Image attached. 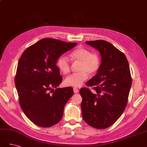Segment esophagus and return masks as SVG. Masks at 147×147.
I'll return each mask as SVG.
<instances>
[{
	"instance_id": "obj_1",
	"label": "esophagus",
	"mask_w": 147,
	"mask_h": 147,
	"mask_svg": "<svg viewBox=\"0 0 147 147\" xmlns=\"http://www.w3.org/2000/svg\"><path fill=\"white\" fill-rule=\"evenodd\" d=\"M74 91L75 93H78L79 92V90L77 88L75 87V88H74Z\"/></svg>"
}]
</instances>
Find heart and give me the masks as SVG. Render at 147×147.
<instances>
[{
	"instance_id": "heart-1",
	"label": "heart",
	"mask_w": 147,
	"mask_h": 147,
	"mask_svg": "<svg viewBox=\"0 0 147 147\" xmlns=\"http://www.w3.org/2000/svg\"><path fill=\"white\" fill-rule=\"evenodd\" d=\"M70 57L75 62H80L78 72L69 75L65 80L66 85L78 87L88 78L89 74L94 75L99 70L100 65L99 55L95 52H91L85 48H78L71 53ZM57 66L64 75L68 74L71 70L69 59L66 56H62L57 61Z\"/></svg>"
}]
</instances>
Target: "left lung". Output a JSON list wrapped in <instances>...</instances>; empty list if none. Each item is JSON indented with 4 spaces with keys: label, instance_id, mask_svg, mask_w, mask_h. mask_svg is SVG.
Returning <instances> with one entry per match:
<instances>
[{
    "label": "left lung",
    "instance_id": "1",
    "mask_svg": "<svg viewBox=\"0 0 147 147\" xmlns=\"http://www.w3.org/2000/svg\"><path fill=\"white\" fill-rule=\"evenodd\" d=\"M100 52L102 63L97 73L86 83L95 91L82 88V117L96 129L112 126L125 109L132 83L129 65L124 53L102 40L87 41Z\"/></svg>",
    "mask_w": 147,
    "mask_h": 147
}]
</instances>
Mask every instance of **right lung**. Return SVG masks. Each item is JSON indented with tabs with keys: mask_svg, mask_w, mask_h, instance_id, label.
Masks as SVG:
<instances>
[{
	"mask_svg": "<svg viewBox=\"0 0 147 147\" xmlns=\"http://www.w3.org/2000/svg\"><path fill=\"white\" fill-rule=\"evenodd\" d=\"M77 44L43 38L26 49L18 61L15 83L20 105L26 116L40 127L58 123L74 94L72 87L57 88L63 77L56 62Z\"/></svg>",
	"mask_w": 147,
	"mask_h": 147,
	"instance_id": "add662e5",
	"label": "right lung"
}]
</instances>
